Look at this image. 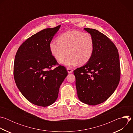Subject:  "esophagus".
Instances as JSON below:
<instances>
[{"instance_id": "obj_1", "label": "esophagus", "mask_w": 133, "mask_h": 133, "mask_svg": "<svg viewBox=\"0 0 133 133\" xmlns=\"http://www.w3.org/2000/svg\"><path fill=\"white\" fill-rule=\"evenodd\" d=\"M67 71H68V73H71L73 71V70L69 67H67Z\"/></svg>"}]
</instances>
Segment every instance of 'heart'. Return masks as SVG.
<instances>
[{
  "label": "heart",
  "instance_id": "1",
  "mask_svg": "<svg viewBox=\"0 0 133 133\" xmlns=\"http://www.w3.org/2000/svg\"><path fill=\"white\" fill-rule=\"evenodd\" d=\"M51 55L58 61L66 66L73 67L79 63L83 65L91 58L94 49L92 36L88 32L79 30L67 31L62 33L58 41H51L49 44Z\"/></svg>",
  "mask_w": 133,
  "mask_h": 133
}]
</instances>
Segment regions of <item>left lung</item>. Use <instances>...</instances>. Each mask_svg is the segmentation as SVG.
Here are the masks:
<instances>
[{
    "instance_id": "1",
    "label": "left lung",
    "mask_w": 133,
    "mask_h": 133,
    "mask_svg": "<svg viewBox=\"0 0 133 133\" xmlns=\"http://www.w3.org/2000/svg\"><path fill=\"white\" fill-rule=\"evenodd\" d=\"M94 39V49L90 60L74 70L79 100L90 105L106 101L117 88L121 77L117 47L98 30L85 28Z\"/></svg>"
}]
</instances>
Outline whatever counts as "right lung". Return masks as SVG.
I'll return each instance as SVG.
<instances>
[{
	"label": "right lung",
	"mask_w": 133,
	"mask_h": 133,
	"mask_svg": "<svg viewBox=\"0 0 133 133\" xmlns=\"http://www.w3.org/2000/svg\"><path fill=\"white\" fill-rule=\"evenodd\" d=\"M60 27L46 28L32 35L20 46L15 55L16 84L23 95L37 106L46 107L56 101L60 86L68 75L66 68L57 63L49 49V44Z\"/></svg>",
	"instance_id": "1"
}]
</instances>
